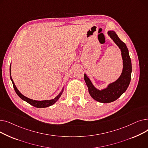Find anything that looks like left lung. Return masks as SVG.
Returning <instances> with one entry per match:
<instances>
[{
    "label": "left lung",
    "instance_id": "8db88e82",
    "mask_svg": "<svg viewBox=\"0 0 148 148\" xmlns=\"http://www.w3.org/2000/svg\"><path fill=\"white\" fill-rule=\"evenodd\" d=\"M108 34L119 47L122 52L123 66L120 77L116 82L108 85L106 89L99 90L93 86L88 76L85 74L84 75V79L88 88L89 94L92 98L103 103L114 101L126 91L131 81L132 72L131 61L126 44L120 40L114 31H108Z\"/></svg>",
    "mask_w": 148,
    "mask_h": 148
}]
</instances>
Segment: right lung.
Masks as SVG:
<instances>
[{"mask_svg":"<svg viewBox=\"0 0 148 148\" xmlns=\"http://www.w3.org/2000/svg\"><path fill=\"white\" fill-rule=\"evenodd\" d=\"M10 75H11V65H10ZM11 78V80L12 81V84H13V87H14V89L15 91V92H16V94L18 95V96L21 98L23 100L25 101L26 102H27V103L30 104V105H32L35 107H37V108H44V107H49L53 104H54V103H55L59 99V97H60L62 93V92H60V94H59V95H58L56 98H54L53 99H51V100H44V101H36V100H33V99H29L26 97H25L24 95H23L21 93L19 92V90L17 89V88H16V86H15V85L11 78V77H10Z\"/></svg>","mask_w":148,"mask_h":148,"instance_id":"add662e5","label":"right lung"}]
</instances>
